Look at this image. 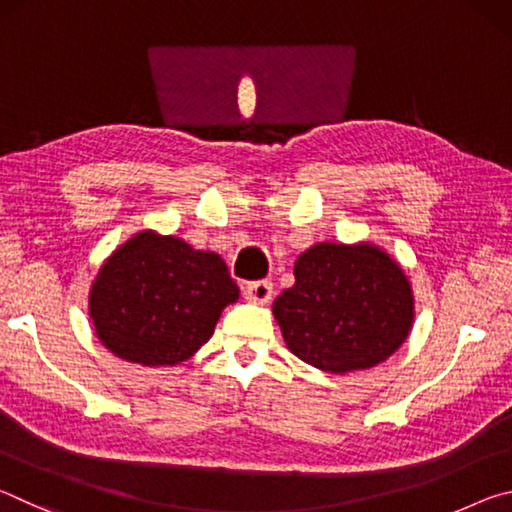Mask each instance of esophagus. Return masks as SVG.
Instances as JSON below:
<instances>
[{
	"instance_id": "esophagus-1",
	"label": "esophagus",
	"mask_w": 512,
	"mask_h": 512,
	"mask_svg": "<svg viewBox=\"0 0 512 512\" xmlns=\"http://www.w3.org/2000/svg\"><path fill=\"white\" fill-rule=\"evenodd\" d=\"M246 298L250 302H257V305H266V302L273 298V282L268 280L250 282L246 287Z\"/></svg>"
}]
</instances>
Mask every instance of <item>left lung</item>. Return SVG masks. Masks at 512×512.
<instances>
[{"label": "left lung", "instance_id": "left-lung-1", "mask_svg": "<svg viewBox=\"0 0 512 512\" xmlns=\"http://www.w3.org/2000/svg\"><path fill=\"white\" fill-rule=\"evenodd\" d=\"M293 275L273 316L287 348L309 366L332 375L368 370L409 336L413 289L384 248L325 241L298 257Z\"/></svg>", "mask_w": 512, "mask_h": 512}]
</instances>
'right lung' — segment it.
<instances>
[{"instance_id":"right-lung-1","label":"right lung","mask_w":512,"mask_h":512,"mask_svg":"<svg viewBox=\"0 0 512 512\" xmlns=\"http://www.w3.org/2000/svg\"><path fill=\"white\" fill-rule=\"evenodd\" d=\"M239 287L223 259L183 239L137 232L99 268L90 318L115 357L140 366H176L210 341Z\"/></svg>"}]
</instances>
